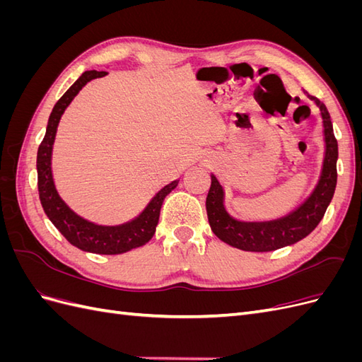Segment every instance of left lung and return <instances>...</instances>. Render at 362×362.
Segmentation results:
<instances>
[{"label": "left lung", "mask_w": 362, "mask_h": 362, "mask_svg": "<svg viewBox=\"0 0 362 362\" xmlns=\"http://www.w3.org/2000/svg\"><path fill=\"white\" fill-rule=\"evenodd\" d=\"M319 105L325 127L326 152L322 177L313 194L298 210L272 222H238L229 216L223 206V190L217 178L211 175V187L206 196V216L213 233L222 242L250 252H269L293 245L313 233L320 223L329 205L337 185L338 144L334 136L329 112L326 105L308 95Z\"/></svg>", "instance_id": "left-lung-1"}]
</instances>
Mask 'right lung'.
Here are the masks:
<instances>
[{
    "label": "right lung",
    "instance_id": "right-lung-1",
    "mask_svg": "<svg viewBox=\"0 0 362 362\" xmlns=\"http://www.w3.org/2000/svg\"><path fill=\"white\" fill-rule=\"evenodd\" d=\"M104 75H107L105 71H86L54 105L48 119L45 137H43L37 149V189L43 211L47 213L54 226L59 229L71 245L81 250L92 252V254L116 255L144 246L149 242L156 233L163 201L177 187L178 181H173L168 184L166 187H163L137 218L119 226H101L87 222L83 217L76 216L60 199L56 187H54L51 172V152L57 133L59 120L64 108L71 104L75 95L83 89V86Z\"/></svg>",
    "mask_w": 362,
    "mask_h": 362
}]
</instances>
